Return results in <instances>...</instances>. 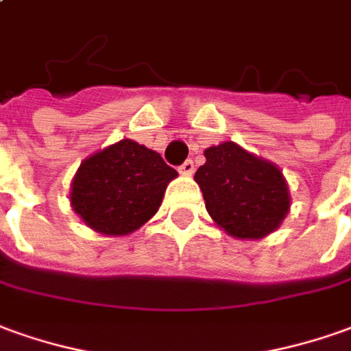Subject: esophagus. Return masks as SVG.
<instances>
[{
	"label": "esophagus",
	"mask_w": 351,
	"mask_h": 351,
	"mask_svg": "<svg viewBox=\"0 0 351 351\" xmlns=\"http://www.w3.org/2000/svg\"><path fill=\"white\" fill-rule=\"evenodd\" d=\"M193 169H195V167H193L192 159H186L182 165L178 167V171H180L182 175H193Z\"/></svg>",
	"instance_id": "obj_1"
}]
</instances>
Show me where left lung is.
I'll return each mask as SVG.
<instances>
[{
	"label": "left lung",
	"mask_w": 351,
	"mask_h": 351,
	"mask_svg": "<svg viewBox=\"0 0 351 351\" xmlns=\"http://www.w3.org/2000/svg\"><path fill=\"white\" fill-rule=\"evenodd\" d=\"M195 173L205 207L218 226L241 239L271 234L285 218L291 199L281 171L235 142L205 150Z\"/></svg>",
	"instance_id": "8db88e82"
}]
</instances>
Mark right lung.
I'll return each mask as SVG.
<instances>
[{
	"label": "right lung",
	"mask_w": 351,
	"mask_h": 351,
	"mask_svg": "<svg viewBox=\"0 0 351 351\" xmlns=\"http://www.w3.org/2000/svg\"><path fill=\"white\" fill-rule=\"evenodd\" d=\"M175 176L158 152L125 138L83 161L70 201L83 222L100 234H131L158 213Z\"/></svg>",
	"instance_id": "obj_1"
}]
</instances>
